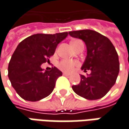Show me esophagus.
Returning a JSON list of instances; mask_svg holds the SVG:
<instances>
[{
	"mask_svg": "<svg viewBox=\"0 0 129 129\" xmlns=\"http://www.w3.org/2000/svg\"><path fill=\"white\" fill-rule=\"evenodd\" d=\"M63 74L64 76H66V77H69V76H70V74H68V73H66V72H63Z\"/></svg>",
	"mask_w": 129,
	"mask_h": 129,
	"instance_id": "esophagus-1",
	"label": "esophagus"
}]
</instances>
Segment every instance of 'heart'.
Here are the masks:
<instances>
[{"label": "heart", "mask_w": 129, "mask_h": 129, "mask_svg": "<svg viewBox=\"0 0 129 129\" xmlns=\"http://www.w3.org/2000/svg\"><path fill=\"white\" fill-rule=\"evenodd\" d=\"M81 41L80 40H74L72 42V47H74L77 43H79ZM80 66V63L78 61H74V60H71L68 59H64L62 60L59 63H58V68L66 72H72L75 69L76 67H78Z\"/></svg>", "instance_id": "heart-1"}]
</instances>
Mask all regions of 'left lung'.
Returning <instances> with one entry per match:
<instances>
[{
	"mask_svg": "<svg viewBox=\"0 0 129 129\" xmlns=\"http://www.w3.org/2000/svg\"><path fill=\"white\" fill-rule=\"evenodd\" d=\"M69 34L85 42L87 56L81 69L91 72L87 77L80 76V84L73 85V90L88 100L102 98L115 85L119 73L116 49L107 37L95 30H75L69 32Z\"/></svg>",
	"mask_w": 129,
	"mask_h": 129,
	"instance_id": "1",
	"label": "left lung"
}]
</instances>
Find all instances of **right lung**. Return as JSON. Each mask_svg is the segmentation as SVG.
Here are the masks:
<instances>
[{
  "label": "right lung",
  "mask_w": 129,
  "mask_h": 129,
  "mask_svg": "<svg viewBox=\"0 0 129 129\" xmlns=\"http://www.w3.org/2000/svg\"><path fill=\"white\" fill-rule=\"evenodd\" d=\"M68 32L55 34H37L19 43L8 67V77L17 94L26 101L37 102L48 96L54 90L62 72L56 67L44 71L41 66L54 55L57 44Z\"/></svg>",
  "instance_id": "1"
}]
</instances>
